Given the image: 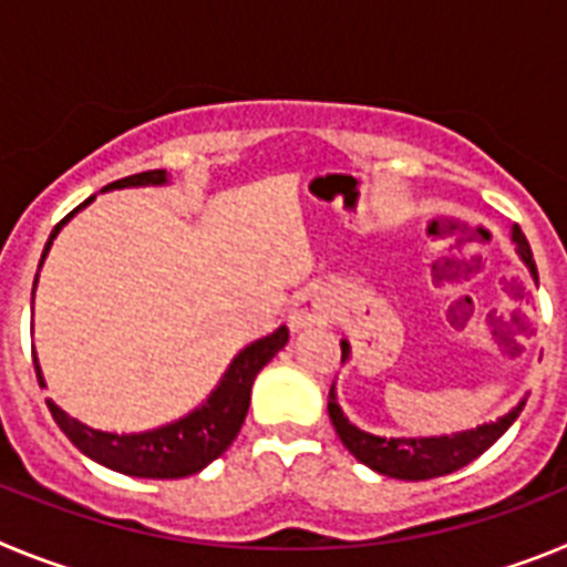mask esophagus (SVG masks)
<instances>
[{
  "label": "esophagus",
  "mask_w": 567,
  "mask_h": 567,
  "mask_svg": "<svg viewBox=\"0 0 567 567\" xmlns=\"http://www.w3.org/2000/svg\"><path fill=\"white\" fill-rule=\"evenodd\" d=\"M332 320V300L327 292H300L292 300V309H289V329L292 332H307L315 327H327Z\"/></svg>",
  "instance_id": "34e87169"
}]
</instances>
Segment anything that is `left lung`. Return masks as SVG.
Here are the masks:
<instances>
[{
  "label": "left lung",
  "mask_w": 567,
  "mask_h": 567,
  "mask_svg": "<svg viewBox=\"0 0 567 567\" xmlns=\"http://www.w3.org/2000/svg\"><path fill=\"white\" fill-rule=\"evenodd\" d=\"M511 240L517 244V255L528 267L530 278L539 280L537 264H534V255H530L523 229L511 227ZM340 352H343V358H340L343 363L352 358L349 340H340ZM523 405L525 398L508 414L494 420V423H483L477 429H465V432L440 434V437H378V434H369L354 423H349V417L338 405V394H334L332 385V392H329V420H332L334 432H338L340 443L349 449V454H354L360 463L383 474V477L432 480L452 474V471L468 465L471 460H477L485 449H491L508 432V425L519 417Z\"/></svg>",
  "instance_id": "left-lung-1"
}]
</instances>
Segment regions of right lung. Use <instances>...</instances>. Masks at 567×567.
Segmentation results:
<instances>
[{"mask_svg":"<svg viewBox=\"0 0 567 567\" xmlns=\"http://www.w3.org/2000/svg\"><path fill=\"white\" fill-rule=\"evenodd\" d=\"M164 184H169L167 169H147V173H135L122 178V182L107 184L102 193L127 187H164ZM93 198H96V195H90L87 202L79 204L64 221H59L56 227H53L48 244H44L39 269H42L44 258H48L50 247H53V240L62 233L64 224H68L79 209L87 207ZM37 284L39 272L37 280H33V295H37ZM287 327H280L275 329L272 334H267V338H258L249 346H244L202 405H195L193 412L173 420V423L158 425V429H147V432H102V429H90V425L79 423L76 417H70V414L62 412L53 400H48V409L50 414H53V420H56L59 429L68 434L70 443L76 445L84 457L96 460L104 468H113L118 471V474H130V477L144 480L189 477V474H198V471L207 468L213 460L221 457L229 445H233V440L238 437L244 417H247L249 412V394H252L255 378H258L260 369L287 346ZM33 365H37L39 385H44V374L42 365H39L37 360V352H33Z\"/></svg>","mask_w":567,"mask_h":567,"instance_id":"1","label":"right lung"}]
</instances>
